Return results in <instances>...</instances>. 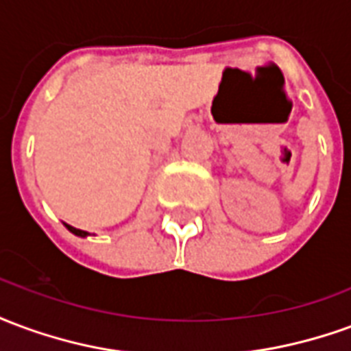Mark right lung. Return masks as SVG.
I'll return each mask as SVG.
<instances>
[{"mask_svg":"<svg viewBox=\"0 0 351 351\" xmlns=\"http://www.w3.org/2000/svg\"><path fill=\"white\" fill-rule=\"evenodd\" d=\"M65 228L69 229V231H71L73 235H77V237H88L90 235V233H88V231H82V229H77V228H73V226H69V223H64Z\"/></svg>","mask_w":351,"mask_h":351,"instance_id":"obj_1","label":"right lung"}]
</instances>
